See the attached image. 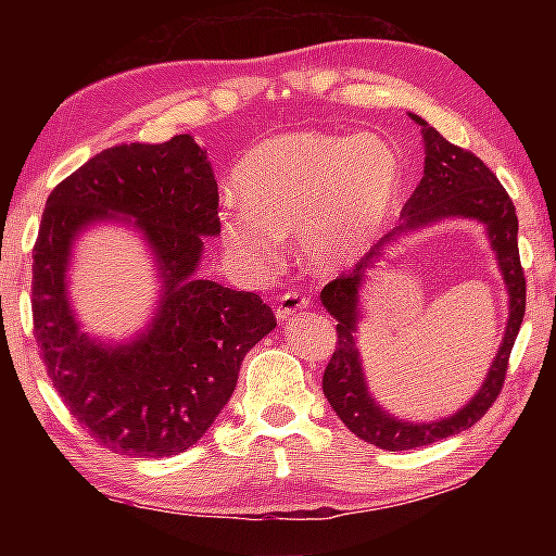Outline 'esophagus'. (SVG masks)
Instances as JSON below:
<instances>
[{
    "instance_id": "1",
    "label": "esophagus",
    "mask_w": 556,
    "mask_h": 556,
    "mask_svg": "<svg viewBox=\"0 0 556 556\" xmlns=\"http://www.w3.org/2000/svg\"><path fill=\"white\" fill-rule=\"evenodd\" d=\"M306 306H308V296L299 294V291H287V294H281L277 299L275 314H277L279 321H289L291 316L299 314V312H304Z\"/></svg>"
}]
</instances>
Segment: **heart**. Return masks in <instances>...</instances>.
Returning <instances> with one entry per match:
<instances>
[{"label":"heart","instance_id":"1","mask_svg":"<svg viewBox=\"0 0 556 556\" xmlns=\"http://www.w3.org/2000/svg\"><path fill=\"white\" fill-rule=\"evenodd\" d=\"M240 203L218 215L230 257L267 271L299 235L308 265L338 271L368 255L400 208L404 164L388 139L294 129L262 139L232 172Z\"/></svg>","mask_w":556,"mask_h":556}]
</instances>
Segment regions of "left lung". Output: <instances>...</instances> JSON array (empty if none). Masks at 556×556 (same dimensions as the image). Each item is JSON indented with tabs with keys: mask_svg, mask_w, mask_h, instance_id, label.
Returning a JSON list of instances; mask_svg holds the SVG:
<instances>
[{
	"mask_svg": "<svg viewBox=\"0 0 556 556\" xmlns=\"http://www.w3.org/2000/svg\"><path fill=\"white\" fill-rule=\"evenodd\" d=\"M421 127L425 137V176L414 188L402 208V223L370 248L353 271L328 281L321 291V304L336 318V351L324 372V394L343 425L368 444L388 451H407L429 446L439 439L454 437L473 427L493 407L503 390L507 361L515 345L517 331L525 316V271L517 250V215L510 195L497 181V176L476 154L446 142L434 127L419 115H409ZM444 217H470L486 225L489 239L496 250L498 266L504 271L508 295L511 296V318L508 319L504 343L489 371L486 380L466 408L439 422H402L384 413L367 392L362 375L359 354L354 345V331L359 320V287L370 268L377 266L383 250L400 233L426 227Z\"/></svg>",
	"mask_w": 556,
	"mask_h": 556,
	"instance_id": "left-lung-1",
	"label": "left lung"
}]
</instances>
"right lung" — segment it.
<instances>
[{
	"instance_id": "1",
	"label": "right lung",
	"mask_w": 556,
	"mask_h": 556,
	"mask_svg": "<svg viewBox=\"0 0 556 556\" xmlns=\"http://www.w3.org/2000/svg\"><path fill=\"white\" fill-rule=\"evenodd\" d=\"M98 219L142 231L163 277L153 324L131 344L92 342L67 301L70 248ZM218 232V184L191 135L110 147L46 201L34 244V336L53 388L100 446L142 458L193 446L228 404L244 355L277 326L257 294L195 277L203 235Z\"/></svg>"
}]
</instances>
